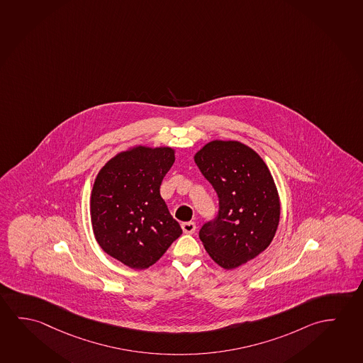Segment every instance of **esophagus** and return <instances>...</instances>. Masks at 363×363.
I'll return each mask as SVG.
<instances>
[{
  "label": "esophagus",
  "mask_w": 363,
  "mask_h": 363,
  "mask_svg": "<svg viewBox=\"0 0 363 363\" xmlns=\"http://www.w3.org/2000/svg\"><path fill=\"white\" fill-rule=\"evenodd\" d=\"M196 225L194 222H184V223H182V230L184 233H188V235H191V233H194V230H196Z\"/></svg>",
  "instance_id": "1"
}]
</instances>
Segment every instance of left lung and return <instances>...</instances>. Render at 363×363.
<instances>
[{"instance_id": "obj_1", "label": "left lung", "mask_w": 363, "mask_h": 363, "mask_svg": "<svg viewBox=\"0 0 363 363\" xmlns=\"http://www.w3.org/2000/svg\"><path fill=\"white\" fill-rule=\"evenodd\" d=\"M194 160L218 196V213L201 225L199 238L214 262L236 269L265 251L277 233L274 179L264 160L238 141H212Z\"/></svg>"}]
</instances>
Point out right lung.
<instances>
[{
  "mask_svg": "<svg viewBox=\"0 0 363 363\" xmlns=\"http://www.w3.org/2000/svg\"><path fill=\"white\" fill-rule=\"evenodd\" d=\"M170 147L123 151L98 173L91 198L93 232L99 246L133 269H147L183 230L160 196L174 164Z\"/></svg>",
  "mask_w": 363,
  "mask_h": 363,
  "instance_id": "add662e5",
  "label": "right lung"
}]
</instances>
